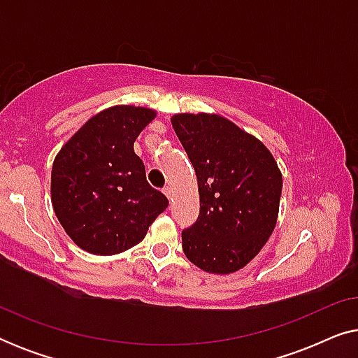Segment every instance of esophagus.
<instances>
[{"mask_svg": "<svg viewBox=\"0 0 358 358\" xmlns=\"http://www.w3.org/2000/svg\"><path fill=\"white\" fill-rule=\"evenodd\" d=\"M163 192H164V195H166V197H168V199H171V195H173V190H171V187H164Z\"/></svg>", "mask_w": 358, "mask_h": 358, "instance_id": "esophagus-1", "label": "esophagus"}]
</instances>
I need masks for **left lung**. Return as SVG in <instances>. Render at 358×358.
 Segmentation results:
<instances>
[{"instance_id":"8db88e82","label":"left lung","mask_w":358,"mask_h":358,"mask_svg":"<svg viewBox=\"0 0 358 358\" xmlns=\"http://www.w3.org/2000/svg\"><path fill=\"white\" fill-rule=\"evenodd\" d=\"M199 182L200 213L182 229L185 257L202 271L236 272L275 228L282 174L266 146L210 114L171 119Z\"/></svg>"}]
</instances>
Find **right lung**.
Instances as JSON below:
<instances>
[{
    "instance_id": "add662e5",
    "label": "right lung",
    "mask_w": 358,
    "mask_h": 358,
    "mask_svg": "<svg viewBox=\"0 0 358 358\" xmlns=\"http://www.w3.org/2000/svg\"><path fill=\"white\" fill-rule=\"evenodd\" d=\"M153 119L155 112L145 107L102 110L53 161V210L85 251L110 256L134 248L169 205L148 184L143 161L134 151L136 136Z\"/></svg>"
}]
</instances>
